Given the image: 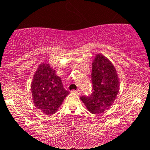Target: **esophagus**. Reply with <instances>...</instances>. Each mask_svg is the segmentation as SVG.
I'll return each mask as SVG.
<instances>
[{
  "mask_svg": "<svg viewBox=\"0 0 150 150\" xmlns=\"http://www.w3.org/2000/svg\"><path fill=\"white\" fill-rule=\"evenodd\" d=\"M74 92H75V93H76V95H80V93H81V91H80V90H79V89L76 90V91H74Z\"/></svg>",
  "mask_w": 150,
  "mask_h": 150,
  "instance_id": "1",
  "label": "esophagus"
}]
</instances>
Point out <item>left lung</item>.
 Returning a JSON list of instances; mask_svg holds the SVG:
<instances>
[{
  "label": "left lung",
  "mask_w": 150,
  "mask_h": 150,
  "mask_svg": "<svg viewBox=\"0 0 150 150\" xmlns=\"http://www.w3.org/2000/svg\"><path fill=\"white\" fill-rule=\"evenodd\" d=\"M91 82L93 92L80 99L91 113H102L114 103L120 91V79L112 62L101 54H97L92 62Z\"/></svg>",
  "instance_id": "left-lung-1"
}]
</instances>
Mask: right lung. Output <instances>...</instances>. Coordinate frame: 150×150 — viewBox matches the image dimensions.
I'll list each match as a JSON object with an SVG mask.
<instances>
[{
  "label": "right lung",
  "instance_id": "1",
  "mask_svg": "<svg viewBox=\"0 0 150 150\" xmlns=\"http://www.w3.org/2000/svg\"><path fill=\"white\" fill-rule=\"evenodd\" d=\"M33 102L38 109L51 116L58 111L69 94L64 88L62 79L55 74L50 64H40L33 76L30 84Z\"/></svg>",
  "mask_w": 150,
  "mask_h": 150
}]
</instances>
